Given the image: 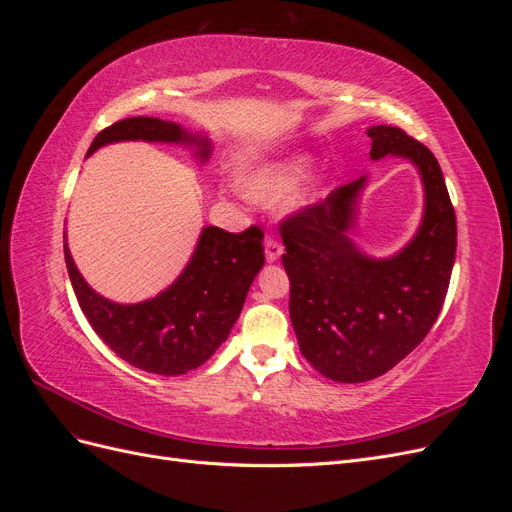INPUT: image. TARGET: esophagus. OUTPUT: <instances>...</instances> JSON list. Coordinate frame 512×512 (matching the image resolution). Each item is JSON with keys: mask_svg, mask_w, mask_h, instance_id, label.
Here are the masks:
<instances>
[{"mask_svg": "<svg viewBox=\"0 0 512 512\" xmlns=\"http://www.w3.org/2000/svg\"><path fill=\"white\" fill-rule=\"evenodd\" d=\"M282 254H284V245L277 241L275 237H267L265 239V256H267V260L275 262V260H280Z\"/></svg>", "mask_w": 512, "mask_h": 512, "instance_id": "esophagus-1", "label": "esophagus"}]
</instances>
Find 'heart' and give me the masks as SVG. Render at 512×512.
I'll list each match as a JSON object with an SVG mask.
<instances>
[{"instance_id":"obj_1","label":"heart","mask_w":512,"mask_h":512,"mask_svg":"<svg viewBox=\"0 0 512 512\" xmlns=\"http://www.w3.org/2000/svg\"><path fill=\"white\" fill-rule=\"evenodd\" d=\"M307 166H309V158L305 156L265 162L241 177L239 190L250 200H256V203H273V200L284 196L292 185L297 183V179L305 173ZM322 194H324L322 181L318 179L307 181L299 190H294L292 203L294 205L316 203Z\"/></svg>"}]
</instances>
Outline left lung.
I'll use <instances>...</instances> for the list:
<instances>
[{"label": "left lung", "mask_w": 512, "mask_h": 512, "mask_svg": "<svg viewBox=\"0 0 512 512\" xmlns=\"http://www.w3.org/2000/svg\"><path fill=\"white\" fill-rule=\"evenodd\" d=\"M371 160L408 158L423 177L425 215L404 252L371 260L348 239L365 177L280 222L290 320L301 354L335 382H367L423 342L446 299L457 220L436 156L401 128L374 126Z\"/></svg>", "instance_id": "1"}]
</instances>
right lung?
Wrapping results in <instances>:
<instances>
[{
  "label": "right lung",
  "instance_id": "add662e5",
  "mask_svg": "<svg viewBox=\"0 0 512 512\" xmlns=\"http://www.w3.org/2000/svg\"><path fill=\"white\" fill-rule=\"evenodd\" d=\"M117 141L192 143L198 156L209 158L207 138L192 136L173 121L130 117L104 128L89 147ZM87 153V156H89ZM258 226L226 232L203 228L196 252L179 280L156 299L136 305L106 301L91 290L64 245L66 267L85 318L102 342L123 361L149 374L179 376L203 365L237 322L256 273L265 265V247Z\"/></svg>",
  "mask_w": 512,
  "mask_h": 512
}]
</instances>
